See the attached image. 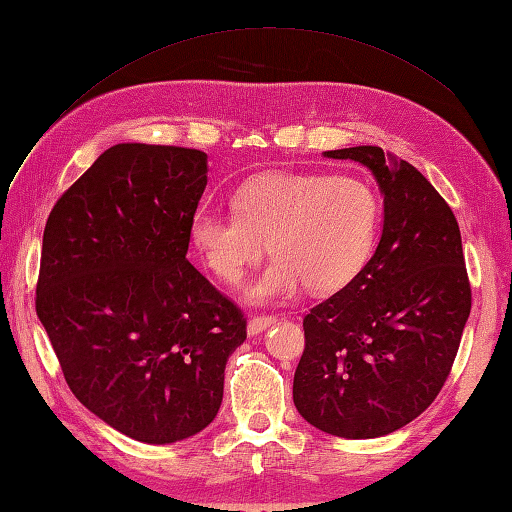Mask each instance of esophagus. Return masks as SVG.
<instances>
[{
    "mask_svg": "<svg viewBox=\"0 0 512 512\" xmlns=\"http://www.w3.org/2000/svg\"><path fill=\"white\" fill-rule=\"evenodd\" d=\"M279 321V317L277 314H270V317H253L248 321V334L250 336H257V334H262L266 328H270V325H275Z\"/></svg>",
    "mask_w": 512,
    "mask_h": 512,
    "instance_id": "esophagus-1",
    "label": "esophagus"
}]
</instances>
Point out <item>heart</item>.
<instances>
[{"label":"heart","mask_w":512,"mask_h":512,"mask_svg":"<svg viewBox=\"0 0 512 512\" xmlns=\"http://www.w3.org/2000/svg\"><path fill=\"white\" fill-rule=\"evenodd\" d=\"M380 209L376 189L361 178L268 173L237 191L233 213H195L191 239L226 286H237L270 244L275 259L248 299L281 301L303 284L312 292L350 284L374 253Z\"/></svg>","instance_id":"b5f03b06"}]
</instances>
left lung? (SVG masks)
Returning <instances> with one entry per match:
<instances>
[{"label":"left lung","instance_id":"1","mask_svg":"<svg viewBox=\"0 0 512 512\" xmlns=\"http://www.w3.org/2000/svg\"><path fill=\"white\" fill-rule=\"evenodd\" d=\"M323 156L374 173L385 222L361 273L303 319L292 400L325 433L380 438L418 418L449 378L471 314L460 226L407 160L372 145Z\"/></svg>","mask_w":512,"mask_h":512}]
</instances>
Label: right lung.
Segmentation results:
<instances>
[{"label":"right lung","instance_id":"right-lung-1","mask_svg":"<svg viewBox=\"0 0 512 512\" xmlns=\"http://www.w3.org/2000/svg\"><path fill=\"white\" fill-rule=\"evenodd\" d=\"M206 187L198 149L121 143L54 204L37 317L65 383L127 438L169 444L209 427L246 319L187 259Z\"/></svg>","mask_w":512,"mask_h":512}]
</instances>
